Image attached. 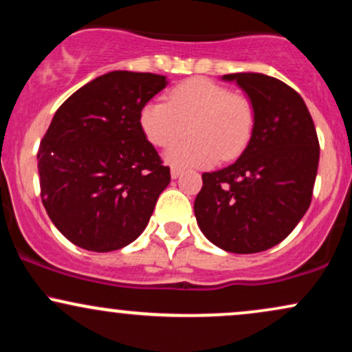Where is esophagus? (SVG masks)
I'll return each instance as SVG.
<instances>
[{
  "label": "esophagus",
  "mask_w": 352,
  "mask_h": 352,
  "mask_svg": "<svg viewBox=\"0 0 352 352\" xmlns=\"http://www.w3.org/2000/svg\"><path fill=\"white\" fill-rule=\"evenodd\" d=\"M182 173H184V168H180V167H172V168H170L172 179H179Z\"/></svg>",
  "instance_id": "esophagus-1"
}]
</instances>
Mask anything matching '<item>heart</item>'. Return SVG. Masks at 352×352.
<instances>
[{"label":"heart","instance_id":"b5f03b06","mask_svg":"<svg viewBox=\"0 0 352 352\" xmlns=\"http://www.w3.org/2000/svg\"><path fill=\"white\" fill-rule=\"evenodd\" d=\"M144 135L167 147L184 133L192 138L172 145L165 160L177 167H208L233 160L252 139L256 111L245 94L208 79H190L168 92L167 102L151 100L139 116Z\"/></svg>","mask_w":352,"mask_h":352}]
</instances>
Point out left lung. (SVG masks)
Segmentation results:
<instances>
[{
  "mask_svg": "<svg viewBox=\"0 0 352 352\" xmlns=\"http://www.w3.org/2000/svg\"><path fill=\"white\" fill-rule=\"evenodd\" d=\"M252 99L256 122L236 162L201 175L193 210L204 235L230 253H258L285 240L309 208L319 142L305 100L280 79L225 74Z\"/></svg>",
  "mask_w": 352,
  "mask_h": 352,
  "instance_id": "obj_1",
  "label": "left lung"
}]
</instances>
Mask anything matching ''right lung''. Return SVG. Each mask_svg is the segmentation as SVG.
<instances>
[{
	"mask_svg": "<svg viewBox=\"0 0 352 352\" xmlns=\"http://www.w3.org/2000/svg\"><path fill=\"white\" fill-rule=\"evenodd\" d=\"M165 76L112 71L63 102L38 152L44 208L67 240L89 252H114L147 227L170 184L140 129L145 104Z\"/></svg>",
	"mask_w": 352,
	"mask_h": 352,
	"instance_id": "obj_1",
	"label": "right lung"
}]
</instances>
